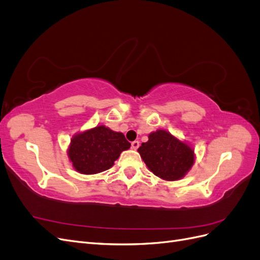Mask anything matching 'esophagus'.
<instances>
[{
  "label": "esophagus",
  "mask_w": 260,
  "mask_h": 260,
  "mask_svg": "<svg viewBox=\"0 0 260 260\" xmlns=\"http://www.w3.org/2000/svg\"><path fill=\"white\" fill-rule=\"evenodd\" d=\"M139 146H140V142H139V141H133V142L131 143V147H132L133 149H138Z\"/></svg>",
  "instance_id": "1"
}]
</instances>
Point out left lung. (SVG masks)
<instances>
[{"label": "left lung", "mask_w": 260, "mask_h": 260, "mask_svg": "<svg viewBox=\"0 0 260 260\" xmlns=\"http://www.w3.org/2000/svg\"><path fill=\"white\" fill-rule=\"evenodd\" d=\"M138 152L155 176L167 181L183 178L194 164L193 149L165 130L152 132Z\"/></svg>", "instance_id": "8db88e82"}]
</instances>
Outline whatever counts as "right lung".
Returning <instances> with one entry per match:
<instances>
[{"label":"right lung","instance_id":"1","mask_svg":"<svg viewBox=\"0 0 260 260\" xmlns=\"http://www.w3.org/2000/svg\"><path fill=\"white\" fill-rule=\"evenodd\" d=\"M130 146L121 132L98 125L73 137L68 157L78 172L94 175L111 168L121 152Z\"/></svg>","mask_w":260,"mask_h":260}]
</instances>
